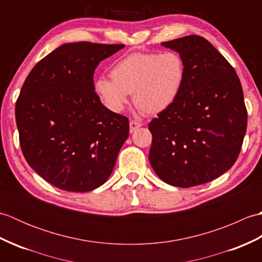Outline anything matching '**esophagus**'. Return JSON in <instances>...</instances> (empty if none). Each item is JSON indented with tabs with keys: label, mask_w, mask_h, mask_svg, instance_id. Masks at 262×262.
Instances as JSON below:
<instances>
[{
	"label": "esophagus",
	"mask_w": 262,
	"mask_h": 262,
	"mask_svg": "<svg viewBox=\"0 0 262 262\" xmlns=\"http://www.w3.org/2000/svg\"><path fill=\"white\" fill-rule=\"evenodd\" d=\"M141 126H142L141 122L135 121V120H132L129 122V130H130V133H134L137 129V128H140Z\"/></svg>",
	"instance_id": "1"
}]
</instances>
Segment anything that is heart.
Instances as JSON below:
<instances>
[{"mask_svg":"<svg viewBox=\"0 0 262 262\" xmlns=\"http://www.w3.org/2000/svg\"><path fill=\"white\" fill-rule=\"evenodd\" d=\"M111 78L100 76L93 89L104 107L121 113L133 93L138 108L160 114L179 98L186 76V65L176 52L134 53L116 62Z\"/></svg>","mask_w":262,"mask_h":262,"instance_id":"obj_1","label":"heart"}]
</instances>
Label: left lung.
<instances>
[{
    "instance_id": "obj_1",
    "label": "left lung",
    "mask_w": 262,
    "mask_h": 262,
    "mask_svg": "<svg viewBox=\"0 0 262 262\" xmlns=\"http://www.w3.org/2000/svg\"><path fill=\"white\" fill-rule=\"evenodd\" d=\"M162 46L182 57L186 76L177 101L149 122V163L171 186H199L225 173L240 154L248 121L241 82L203 37L186 36Z\"/></svg>"
}]
</instances>
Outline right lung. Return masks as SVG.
I'll list each match as a JSON object with an SVG mask.
<instances>
[{"instance_id": "obj_1", "label": "right lung", "mask_w": 262, "mask_h": 262, "mask_svg": "<svg viewBox=\"0 0 262 262\" xmlns=\"http://www.w3.org/2000/svg\"><path fill=\"white\" fill-rule=\"evenodd\" d=\"M125 45L63 43L36 64L15 103L28 164L51 185L91 191L108 180L129 134V121L100 101L93 74Z\"/></svg>"}]
</instances>
